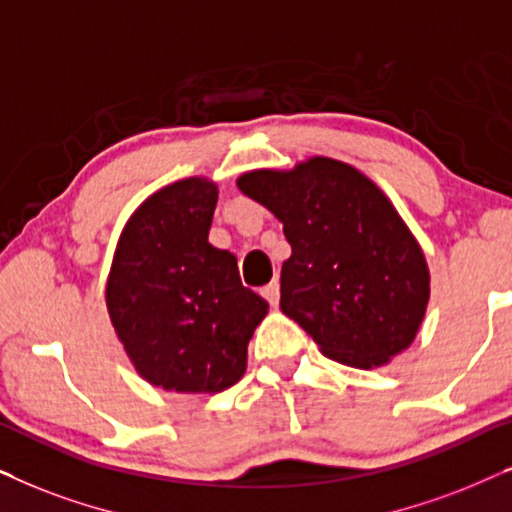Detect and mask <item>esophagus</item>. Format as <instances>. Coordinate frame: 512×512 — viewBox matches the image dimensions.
<instances>
[{
    "mask_svg": "<svg viewBox=\"0 0 512 512\" xmlns=\"http://www.w3.org/2000/svg\"><path fill=\"white\" fill-rule=\"evenodd\" d=\"M262 297L267 299V302H269V304L274 306V309H276L278 302H281V285H278L276 281H274V283H269L267 288L262 290Z\"/></svg>",
    "mask_w": 512,
    "mask_h": 512,
    "instance_id": "esophagus-1",
    "label": "esophagus"
}]
</instances>
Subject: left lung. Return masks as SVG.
Here are the masks:
<instances>
[{
	"label": "left lung",
	"instance_id": "left-lung-1",
	"mask_svg": "<svg viewBox=\"0 0 512 512\" xmlns=\"http://www.w3.org/2000/svg\"><path fill=\"white\" fill-rule=\"evenodd\" d=\"M236 185L283 222L292 255L281 311L327 358L370 370L414 342L431 297L426 257L370 177L313 156L292 170H252Z\"/></svg>",
	"mask_w": 512,
	"mask_h": 512
}]
</instances>
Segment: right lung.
<instances>
[{
  "mask_svg": "<svg viewBox=\"0 0 512 512\" xmlns=\"http://www.w3.org/2000/svg\"><path fill=\"white\" fill-rule=\"evenodd\" d=\"M217 185L187 177L126 222L107 278V311L138 374L175 393H220L245 372L269 304L243 288L236 257L208 243Z\"/></svg>",
  "mask_w": 512,
  "mask_h": 512,
  "instance_id": "obj_1",
  "label": "right lung"
}]
</instances>
